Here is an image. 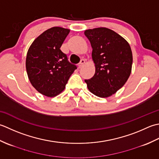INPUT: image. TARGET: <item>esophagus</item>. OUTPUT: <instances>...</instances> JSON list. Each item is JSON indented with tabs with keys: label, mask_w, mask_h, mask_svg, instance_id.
I'll list each match as a JSON object with an SVG mask.
<instances>
[{
	"label": "esophagus",
	"mask_w": 159,
	"mask_h": 159,
	"mask_svg": "<svg viewBox=\"0 0 159 159\" xmlns=\"http://www.w3.org/2000/svg\"><path fill=\"white\" fill-rule=\"evenodd\" d=\"M85 63H86L85 60H81L80 64H78V68H79V69H81V68H82L84 65V64H85Z\"/></svg>",
	"instance_id": "34e87169"
}]
</instances>
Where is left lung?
<instances>
[{"label":"left lung","instance_id":"1","mask_svg":"<svg viewBox=\"0 0 159 159\" xmlns=\"http://www.w3.org/2000/svg\"><path fill=\"white\" fill-rule=\"evenodd\" d=\"M84 35L91 44L95 66V75L85 82L90 93L99 98H108L120 89L130 75V46L120 35L106 27L87 30Z\"/></svg>","mask_w":159,"mask_h":159}]
</instances>
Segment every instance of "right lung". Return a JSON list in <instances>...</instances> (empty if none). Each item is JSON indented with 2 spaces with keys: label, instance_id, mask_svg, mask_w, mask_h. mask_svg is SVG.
Returning <instances> with one entry per match:
<instances>
[{
  "label": "right lung",
  "instance_id": "add662e5",
  "mask_svg": "<svg viewBox=\"0 0 159 159\" xmlns=\"http://www.w3.org/2000/svg\"><path fill=\"white\" fill-rule=\"evenodd\" d=\"M70 30L54 27L44 31L31 44L26 57V70L31 85L42 95L53 98L65 89L77 69L60 50Z\"/></svg>",
  "mask_w": 159,
  "mask_h": 159
}]
</instances>
